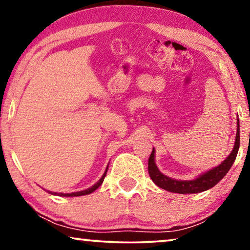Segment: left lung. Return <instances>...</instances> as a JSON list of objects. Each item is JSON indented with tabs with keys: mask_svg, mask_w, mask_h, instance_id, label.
Here are the masks:
<instances>
[{
	"mask_svg": "<svg viewBox=\"0 0 250 250\" xmlns=\"http://www.w3.org/2000/svg\"><path fill=\"white\" fill-rule=\"evenodd\" d=\"M239 145H240V129H239V119H238V128H237V136H235L234 147L230 153V155L221 163L219 167L207 171L206 173L200 175L196 180L190 181H181L174 180L161 173L157 168L155 161H154V148L152 150L148 159V173L150 175L154 184L159 186L160 188L165 189V190L171 192H178V194H196V192L205 191L207 189L212 188L215 186L220 180H222L233 164V162L237 157Z\"/></svg>",
	"mask_w": 250,
	"mask_h": 250,
	"instance_id": "left-lung-1",
	"label": "left lung"
}]
</instances>
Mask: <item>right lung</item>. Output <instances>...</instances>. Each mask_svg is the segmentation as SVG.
I'll return each instance as SVG.
<instances>
[{
	"mask_svg": "<svg viewBox=\"0 0 250 250\" xmlns=\"http://www.w3.org/2000/svg\"><path fill=\"white\" fill-rule=\"evenodd\" d=\"M106 172H107V167H106V170H105V172H104V174H103V177H102L100 180H98V182L97 184H95L94 186H91L90 188H88V189H86V190H83V191H77V192H70V194H59V196H64V197H77V196H83V195H88V194H90V192H93V191H95L96 190V189L100 187V186L103 184V181H104V178H105V175H106ZM52 194V192H51ZM55 194V192H54ZM56 195V194H55Z\"/></svg>",
	"mask_w": 250,
	"mask_h": 250,
	"instance_id": "add662e5",
	"label": "right lung"
}]
</instances>
